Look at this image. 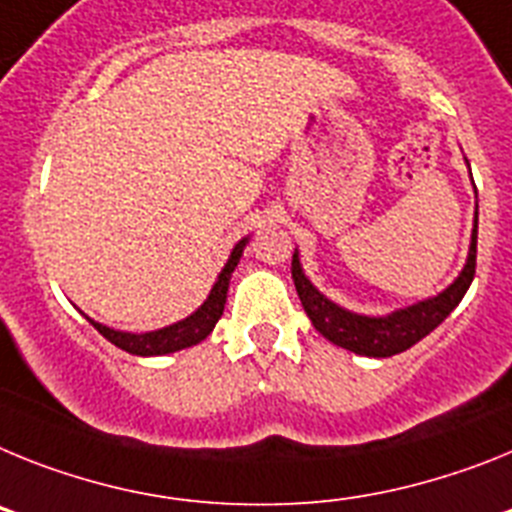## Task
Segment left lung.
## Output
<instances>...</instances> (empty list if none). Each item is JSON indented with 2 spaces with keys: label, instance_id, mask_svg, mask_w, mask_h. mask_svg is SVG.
I'll return each instance as SVG.
<instances>
[{
  "label": "left lung",
  "instance_id": "left-lung-1",
  "mask_svg": "<svg viewBox=\"0 0 512 512\" xmlns=\"http://www.w3.org/2000/svg\"><path fill=\"white\" fill-rule=\"evenodd\" d=\"M477 224L479 208L474 211L469 257H466V265L459 278L433 299H425L420 304L407 306V309L391 311L386 317H363V314H353V311L337 306L335 301H330L324 293L311 286V281L301 270L299 252H293V283H296V293H299L301 306L309 314L314 330L330 342H335V345H340V348L353 350L358 355H368V358H389V355L404 353L407 348H412L415 342L430 335L459 306L464 293L469 291L471 281H474V270H477Z\"/></svg>",
  "mask_w": 512,
  "mask_h": 512
}]
</instances>
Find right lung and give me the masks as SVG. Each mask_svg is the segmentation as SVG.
<instances>
[{"instance_id": "1", "label": "right lung", "mask_w": 512, "mask_h": 512, "mask_svg": "<svg viewBox=\"0 0 512 512\" xmlns=\"http://www.w3.org/2000/svg\"><path fill=\"white\" fill-rule=\"evenodd\" d=\"M244 247H247V237L239 239L237 247L231 250L224 270L219 273V281L213 283L211 293H208V299L201 304V309H195L190 317L180 319V322L170 324V327L136 335V332L113 330V327H105V324L95 322V319L90 317L87 319H90L92 327H95L105 340H110L115 348L126 350V353L131 355H167V353H175V350L190 348V345H198V342L206 340V337L211 335L216 322H219L221 314H224L229 278L231 273H234V268H237V262L239 257H242Z\"/></svg>"}]
</instances>
